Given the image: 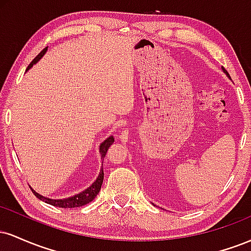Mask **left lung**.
I'll list each match as a JSON object with an SVG mask.
<instances>
[{"label": "left lung", "mask_w": 251, "mask_h": 251, "mask_svg": "<svg viewBox=\"0 0 251 251\" xmlns=\"http://www.w3.org/2000/svg\"><path fill=\"white\" fill-rule=\"evenodd\" d=\"M223 71H224V72H226V70H224V68H223ZM226 75H229V74H227V73H226Z\"/></svg>", "instance_id": "1"}]
</instances>
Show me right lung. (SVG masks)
Returning <instances> with one entry per match:
<instances>
[{
	"label": "right lung",
	"mask_w": 251,
	"mask_h": 251,
	"mask_svg": "<svg viewBox=\"0 0 251 251\" xmlns=\"http://www.w3.org/2000/svg\"><path fill=\"white\" fill-rule=\"evenodd\" d=\"M47 51V48H45L41 53L37 55L35 59L33 60V61L30 62V65L28 66L27 71L29 70L30 67H33V65H35V63L39 61L41 57L45 55V53ZM114 143V138L112 137H108L107 139L105 140V142L101 143V145H100V153H101V158L103 159V157L106 155V152H107V150L109 146L112 145V144ZM103 162V160H102ZM102 180H103V170L101 169L100 170V174L98 176L97 180L94 181L93 184H92L89 188H87L85 190V191L80 192V194H77L75 196H73V197H70V198H63V200H50V198H47V197H43L40 194H37L35 190L31 189V191H33V194L36 196L37 198H39L40 201H43L45 203L47 204H50V205H54V206H59V208H77V206H83L86 205V204H88L89 201H92L96 198V196L99 194L100 189H101V185H102Z\"/></svg>",
	"instance_id": "add662e5"
}]
</instances>
